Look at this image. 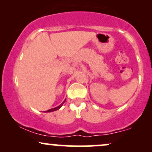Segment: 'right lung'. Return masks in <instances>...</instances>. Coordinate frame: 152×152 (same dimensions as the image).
Wrapping results in <instances>:
<instances>
[{"label":"right lung","mask_w":152,"mask_h":152,"mask_svg":"<svg viewBox=\"0 0 152 152\" xmlns=\"http://www.w3.org/2000/svg\"><path fill=\"white\" fill-rule=\"evenodd\" d=\"M66 102V100L64 101V102L62 103V104H61L60 105H59L58 106H57V107H55V108H53V109H49V110H47V111H45V112H52V111H56V110H58V109H60L61 107L62 106V105L63 104H64V103Z\"/></svg>","instance_id":"obj_1"}]
</instances>
